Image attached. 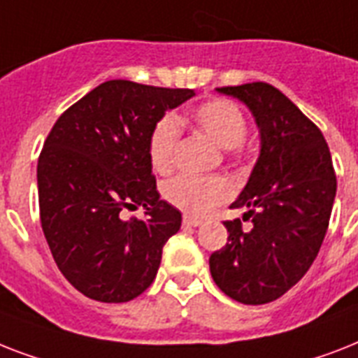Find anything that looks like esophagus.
I'll return each mask as SVG.
<instances>
[{"label": "esophagus", "instance_id": "esophagus-1", "mask_svg": "<svg viewBox=\"0 0 358 358\" xmlns=\"http://www.w3.org/2000/svg\"><path fill=\"white\" fill-rule=\"evenodd\" d=\"M182 225H185V227H199V225H203V220H199V218H194V216H185V218H182Z\"/></svg>", "mask_w": 358, "mask_h": 358}]
</instances>
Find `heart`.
I'll use <instances>...</instances> for the list:
<instances>
[{
  "mask_svg": "<svg viewBox=\"0 0 358 358\" xmlns=\"http://www.w3.org/2000/svg\"><path fill=\"white\" fill-rule=\"evenodd\" d=\"M194 124L224 150L238 148L245 138L248 124L244 113L229 99H208L192 110ZM181 136V125L173 116H162L150 136V161L157 171L166 173L173 166L176 148ZM231 194L227 181L222 177L177 176L164 185V197L190 214H205Z\"/></svg>",
  "mask_w": 358,
  "mask_h": 358,
  "instance_id": "b5f03b06",
  "label": "heart"
}]
</instances>
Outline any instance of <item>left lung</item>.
<instances>
[{"label": "left lung", "instance_id": "left-lung-1", "mask_svg": "<svg viewBox=\"0 0 358 358\" xmlns=\"http://www.w3.org/2000/svg\"><path fill=\"white\" fill-rule=\"evenodd\" d=\"M242 101L255 118L260 151L244 190L231 208H248L224 222L229 242L208 266L225 296L264 305L288 292L313 266L329 227L336 176L322 131L268 83L216 88Z\"/></svg>", "mask_w": 358, "mask_h": 358}]
</instances>
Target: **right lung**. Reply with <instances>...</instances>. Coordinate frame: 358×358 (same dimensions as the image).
<instances>
[{
    "mask_svg": "<svg viewBox=\"0 0 358 358\" xmlns=\"http://www.w3.org/2000/svg\"><path fill=\"white\" fill-rule=\"evenodd\" d=\"M196 92L124 79L101 83L57 120L36 168L40 222L62 275L101 303L150 287L181 213L157 192L150 136L168 110ZM144 206V220H123Z\"/></svg>",
    "mask_w": 358,
    "mask_h": 358,
    "instance_id": "1",
    "label": "right lung"
}]
</instances>
